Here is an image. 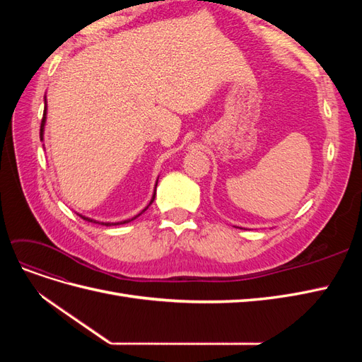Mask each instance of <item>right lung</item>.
<instances>
[{"mask_svg": "<svg viewBox=\"0 0 362 362\" xmlns=\"http://www.w3.org/2000/svg\"><path fill=\"white\" fill-rule=\"evenodd\" d=\"M45 124H47V96H45V110H43V117H42V124H40V140L43 141V133H45ZM157 182H158V180H157ZM157 182H156V187H154V193H152V198H151V201H149V204L144 208V210H141L137 216H134V217H131V218H127V221H120V222H100V221H95V218H90V217H86V216H83V214H78L81 218H84V221H87V222H93V223H100V225H105V226H112V225H124V223H128V222H131V221H134V218H137L140 214H144L148 208L151 206V204L154 202V199H156V189H157Z\"/></svg>", "mask_w": 362, "mask_h": 362, "instance_id": "1", "label": "right lung"}]
</instances>
